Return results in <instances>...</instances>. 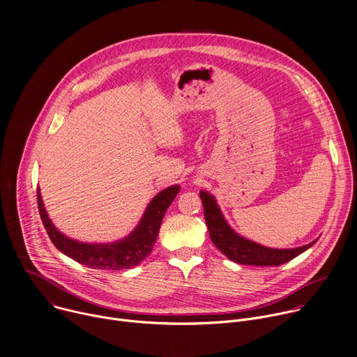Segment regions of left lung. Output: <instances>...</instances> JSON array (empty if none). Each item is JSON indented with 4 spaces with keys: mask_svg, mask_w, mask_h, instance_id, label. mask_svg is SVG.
Here are the masks:
<instances>
[{
    "mask_svg": "<svg viewBox=\"0 0 357 357\" xmlns=\"http://www.w3.org/2000/svg\"><path fill=\"white\" fill-rule=\"evenodd\" d=\"M200 199L204 207V217L208 227L210 238L214 245L231 261L243 265H257V266H278L282 265L299 254L305 252L314 243L307 245L291 248V250H276L259 245L250 241L240 234H236L225 221L217 202L207 191H200Z\"/></svg>",
    "mask_w": 357,
    "mask_h": 357,
    "instance_id": "obj_1",
    "label": "left lung"
}]
</instances>
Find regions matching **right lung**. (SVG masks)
<instances>
[{
  "mask_svg": "<svg viewBox=\"0 0 357 357\" xmlns=\"http://www.w3.org/2000/svg\"><path fill=\"white\" fill-rule=\"evenodd\" d=\"M180 191V185H172L158 192L149 203L137 227L125 238L116 243L88 244L68 238L50 220L39 188L36 190L38 208L43 224L54 245L73 261L93 269L121 271L139 265L153 250L163 217Z\"/></svg>",
  "mask_w": 357,
  "mask_h": 357,
  "instance_id": "obj_1",
  "label": "right lung"
}]
</instances>
